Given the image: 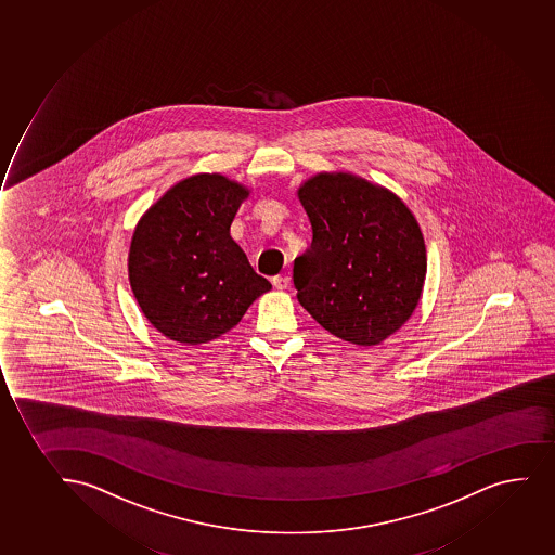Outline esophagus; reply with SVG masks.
<instances>
[{
    "mask_svg": "<svg viewBox=\"0 0 555 555\" xmlns=\"http://www.w3.org/2000/svg\"><path fill=\"white\" fill-rule=\"evenodd\" d=\"M272 285L278 291H285L291 285V278H287V275H275V278H272Z\"/></svg>",
    "mask_w": 555,
    "mask_h": 555,
    "instance_id": "obj_1",
    "label": "esophagus"
}]
</instances>
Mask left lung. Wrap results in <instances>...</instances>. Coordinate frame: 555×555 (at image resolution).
Instances as JSON below:
<instances>
[{
  "instance_id": "obj_1",
  "label": "left lung",
  "mask_w": 555,
  "mask_h": 555,
  "mask_svg": "<svg viewBox=\"0 0 555 555\" xmlns=\"http://www.w3.org/2000/svg\"><path fill=\"white\" fill-rule=\"evenodd\" d=\"M312 243L294 261L298 301L324 330L357 346L398 332L421 301L426 244L402 199L350 172H320L298 189Z\"/></svg>"
}]
</instances>
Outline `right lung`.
Here are the masks:
<instances>
[{
    "label": "right lung",
    "instance_id": "1",
    "mask_svg": "<svg viewBox=\"0 0 555 555\" xmlns=\"http://www.w3.org/2000/svg\"><path fill=\"white\" fill-rule=\"evenodd\" d=\"M248 186L196 173L170 186L137 223L128 272L147 322L181 345H204L235 327L272 285L231 238Z\"/></svg>",
    "mask_w": 555,
    "mask_h": 555
}]
</instances>
